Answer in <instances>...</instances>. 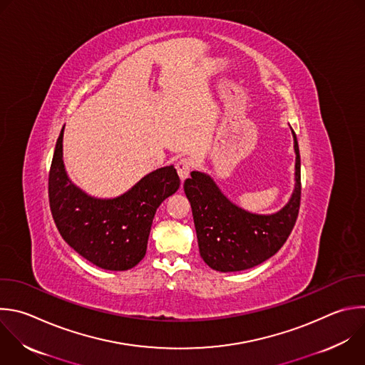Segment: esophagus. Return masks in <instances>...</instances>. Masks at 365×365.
<instances>
[{
  "mask_svg": "<svg viewBox=\"0 0 365 365\" xmlns=\"http://www.w3.org/2000/svg\"><path fill=\"white\" fill-rule=\"evenodd\" d=\"M190 168H192V163L189 159H180L178 163H176V169H178V173L180 176L182 180H185L189 173H190Z\"/></svg>",
  "mask_w": 365,
  "mask_h": 365,
  "instance_id": "34e87169",
  "label": "esophagus"
}]
</instances>
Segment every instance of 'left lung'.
I'll return each mask as SVG.
<instances>
[{"mask_svg": "<svg viewBox=\"0 0 365 365\" xmlns=\"http://www.w3.org/2000/svg\"><path fill=\"white\" fill-rule=\"evenodd\" d=\"M295 189L277 213L257 215L232 203L210 176L192 172L183 189L192 215L202 259L215 271L236 272L254 268L274 257L287 242L301 203V158L295 132Z\"/></svg>", "mask_w": 365, "mask_h": 365, "instance_id": "left-lung-1", "label": "left lung"}]
</instances>
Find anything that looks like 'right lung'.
Wrapping results in <instances>:
<instances>
[{"instance_id": "add662e5", "label": "right lung", "mask_w": 365, "mask_h": 365, "mask_svg": "<svg viewBox=\"0 0 365 365\" xmlns=\"http://www.w3.org/2000/svg\"><path fill=\"white\" fill-rule=\"evenodd\" d=\"M63 133L64 128L48 175L50 209L60 235L78 255L101 269L128 271L136 267L146 255L158 207L180 186L175 166L146 175L117 197L97 199L68 179L63 162Z\"/></svg>"}]
</instances>
